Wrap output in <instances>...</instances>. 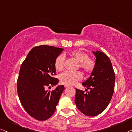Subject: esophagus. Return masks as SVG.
<instances>
[{
	"label": "esophagus",
	"mask_w": 132,
	"mask_h": 132,
	"mask_svg": "<svg viewBox=\"0 0 132 132\" xmlns=\"http://www.w3.org/2000/svg\"><path fill=\"white\" fill-rule=\"evenodd\" d=\"M69 86L68 85H64V87H65V88H68V87H69Z\"/></svg>",
	"instance_id": "obj_1"
}]
</instances>
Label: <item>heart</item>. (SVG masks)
Masks as SVG:
<instances>
[{"instance_id":"1","label":"heart","mask_w":132,"mask_h":132,"mask_svg":"<svg viewBox=\"0 0 132 132\" xmlns=\"http://www.w3.org/2000/svg\"><path fill=\"white\" fill-rule=\"evenodd\" d=\"M69 55L79 63V67L85 73L89 74L93 71L96 66L95 60L89 58L88 55L81 50H73ZM54 67L57 71H62L64 67V57L59 55L54 61ZM82 78V73L79 71H66L60 75V82L66 85H73Z\"/></svg>"}]
</instances>
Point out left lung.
Segmentation results:
<instances>
[{"label": "left lung", "instance_id": "1", "mask_svg": "<svg viewBox=\"0 0 132 132\" xmlns=\"http://www.w3.org/2000/svg\"><path fill=\"white\" fill-rule=\"evenodd\" d=\"M93 53L96 57L95 68L90 77L82 84L90 91L84 93L76 88L75 99L78 109L90 117L97 116L106 108L114 93L116 80L109 57L101 51Z\"/></svg>", "mask_w": 132, "mask_h": 132}]
</instances>
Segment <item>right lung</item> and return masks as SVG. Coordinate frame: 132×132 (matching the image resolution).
I'll list each match as a JSON object with an SVG mask.
<instances>
[{"label": "right lung", "mask_w": 132, "mask_h": 132, "mask_svg": "<svg viewBox=\"0 0 132 132\" xmlns=\"http://www.w3.org/2000/svg\"><path fill=\"white\" fill-rule=\"evenodd\" d=\"M63 48L40 45L31 50L20 67L17 79L18 97L24 110L35 119L44 121L53 116L63 85L47 90L57 84L54 61Z\"/></svg>", "instance_id": "1"}]
</instances>
